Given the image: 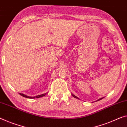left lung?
<instances>
[{
    "label": "left lung",
    "instance_id": "1",
    "mask_svg": "<svg viewBox=\"0 0 127 127\" xmlns=\"http://www.w3.org/2000/svg\"><path fill=\"white\" fill-rule=\"evenodd\" d=\"M72 96H73V97L74 98H77V99H79V98H78V97H77V96H76V95H74V94H72ZM104 97H103V98H99V99H98L97 100H96V101H98V100H101L102 99H103V98Z\"/></svg>",
    "mask_w": 127,
    "mask_h": 127
}]
</instances>
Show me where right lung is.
Masks as SVG:
<instances>
[{"label":"right lung","mask_w":127,"mask_h":127,"mask_svg":"<svg viewBox=\"0 0 127 127\" xmlns=\"http://www.w3.org/2000/svg\"><path fill=\"white\" fill-rule=\"evenodd\" d=\"M48 93H45V94H41V95H38L37 96H28L27 95H25V94H24L23 93H19L20 95L21 96H24V97H25V98H31V99H33V98H41L42 97V96H45L46 94H47Z\"/></svg>","instance_id":"right-lung-1"}]
</instances>
